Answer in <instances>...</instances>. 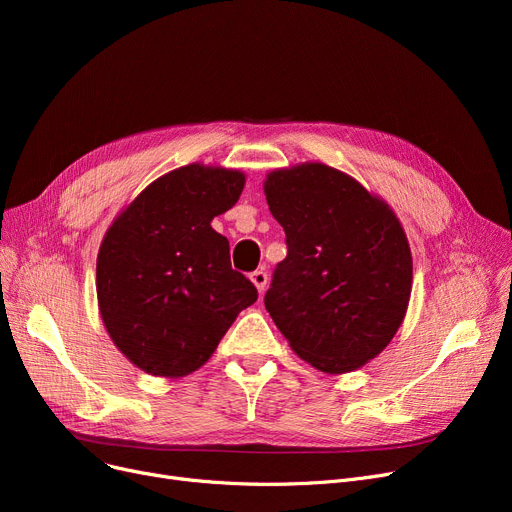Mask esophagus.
I'll list each match as a JSON object with an SVG mask.
<instances>
[{
    "mask_svg": "<svg viewBox=\"0 0 512 512\" xmlns=\"http://www.w3.org/2000/svg\"><path fill=\"white\" fill-rule=\"evenodd\" d=\"M251 282L255 284V288L259 290V294L265 290V286H267V272L265 270H257V272H253L251 274Z\"/></svg>",
    "mask_w": 512,
    "mask_h": 512,
    "instance_id": "34e87169",
    "label": "esophagus"
}]
</instances>
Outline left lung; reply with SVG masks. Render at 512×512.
Returning a JSON list of instances; mask_svg holds the SVG:
<instances>
[{
  "instance_id": "left-lung-1",
  "label": "left lung",
  "mask_w": 512,
  "mask_h": 512,
  "mask_svg": "<svg viewBox=\"0 0 512 512\" xmlns=\"http://www.w3.org/2000/svg\"><path fill=\"white\" fill-rule=\"evenodd\" d=\"M263 193L288 245L265 309L315 369L363 367L407 315L413 257L405 228L382 197L319 161L272 170Z\"/></svg>"
}]
</instances>
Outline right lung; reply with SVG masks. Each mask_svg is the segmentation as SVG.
I'll return each mask as SVG.
<instances>
[{
    "label": "right lung",
    "instance_id": "right-lung-1",
    "mask_svg": "<svg viewBox=\"0 0 512 512\" xmlns=\"http://www.w3.org/2000/svg\"><path fill=\"white\" fill-rule=\"evenodd\" d=\"M245 174L188 164L153 180L107 228L97 303L118 351L157 378L203 367L257 288L232 270L228 238L211 228Z\"/></svg>",
    "mask_w": 512,
    "mask_h": 512
}]
</instances>
